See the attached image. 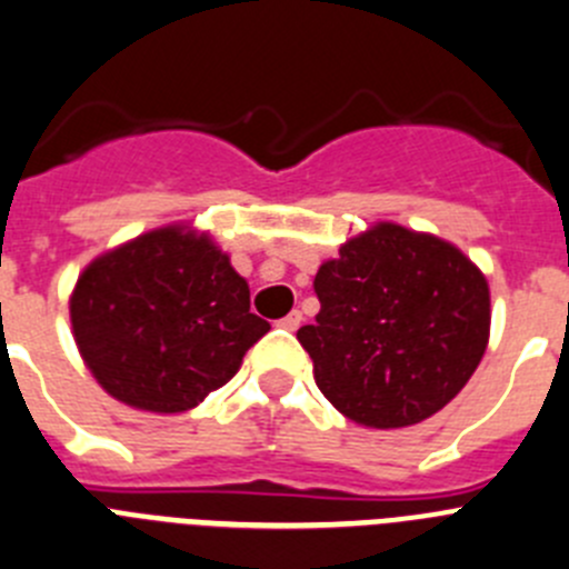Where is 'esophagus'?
Instances as JSON below:
<instances>
[{"instance_id": "34e87169", "label": "esophagus", "mask_w": 569, "mask_h": 569, "mask_svg": "<svg viewBox=\"0 0 569 569\" xmlns=\"http://www.w3.org/2000/svg\"><path fill=\"white\" fill-rule=\"evenodd\" d=\"M280 326H283L286 331H297V328L302 326V315L295 309V311H291V315H286L283 320H280Z\"/></svg>"}]
</instances>
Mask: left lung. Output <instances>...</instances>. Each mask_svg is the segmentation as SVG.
Segmentation results:
<instances>
[{
    "mask_svg": "<svg viewBox=\"0 0 569 569\" xmlns=\"http://www.w3.org/2000/svg\"><path fill=\"white\" fill-rule=\"evenodd\" d=\"M320 315L297 339L322 396L359 427L427 421L466 387L491 333L486 274L432 232L376 221L322 260Z\"/></svg>",
    "mask_w": 569,
    "mask_h": 569,
    "instance_id": "left-lung-1",
    "label": "left lung"
}]
</instances>
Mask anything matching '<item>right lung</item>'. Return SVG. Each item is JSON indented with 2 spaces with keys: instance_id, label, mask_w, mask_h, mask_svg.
I'll return each instance as SVG.
<instances>
[{
  "instance_id": "right-lung-1",
  "label": "right lung",
  "mask_w": 569,
  "mask_h": 569,
  "mask_svg": "<svg viewBox=\"0 0 569 569\" xmlns=\"http://www.w3.org/2000/svg\"><path fill=\"white\" fill-rule=\"evenodd\" d=\"M69 322L98 385L157 416L199 407L269 331L230 254L184 221L98 254L69 295Z\"/></svg>"
}]
</instances>
